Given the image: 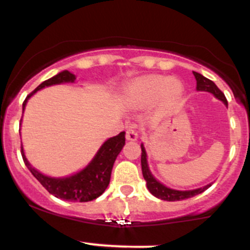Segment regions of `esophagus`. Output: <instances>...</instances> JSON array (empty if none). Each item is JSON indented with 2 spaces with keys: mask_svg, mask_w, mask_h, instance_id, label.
Returning a JSON list of instances; mask_svg holds the SVG:
<instances>
[{
  "mask_svg": "<svg viewBox=\"0 0 250 250\" xmlns=\"http://www.w3.org/2000/svg\"><path fill=\"white\" fill-rule=\"evenodd\" d=\"M125 138H127V140L129 141H135L138 140V138H139V135H138V132L135 129H128L127 133H125Z\"/></svg>",
  "mask_w": 250,
  "mask_h": 250,
  "instance_id": "obj_1",
  "label": "esophagus"
}]
</instances>
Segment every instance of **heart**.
<instances>
[{
    "label": "heart",
    "instance_id": "obj_1",
    "mask_svg": "<svg viewBox=\"0 0 250 250\" xmlns=\"http://www.w3.org/2000/svg\"><path fill=\"white\" fill-rule=\"evenodd\" d=\"M184 93V84L178 78L147 75L130 82L125 88L121 102L127 107H144L156 99L162 104H172Z\"/></svg>",
    "mask_w": 250,
    "mask_h": 250
}]
</instances>
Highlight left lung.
Masks as SVG:
<instances>
[{"label": "left lung", "mask_w": 250, "mask_h": 250, "mask_svg": "<svg viewBox=\"0 0 250 250\" xmlns=\"http://www.w3.org/2000/svg\"><path fill=\"white\" fill-rule=\"evenodd\" d=\"M193 76L196 78V82H197V87L196 89L198 92H208L210 94H213L216 99H219L220 102H223L224 104L228 106V100H226L224 93L216 87L215 83L213 81L208 80L204 76H202L198 72L193 71ZM141 170H143V176L146 181V186H147V190L152 193L155 197L160 198L163 201H169V202H174V201H183L186 198H191L196 195H200L203 191H206L207 188H210L211 184L203 186V188H195V190H175V188H170L168 186H166L165 184L161 183L160 180L153 176V174L151 173L150 167H148L147 163V153H146L145 146L141 143Z\"/></svg>", "instance_id": "8db88e82"}]
</instances>
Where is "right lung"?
<instances>
[{
  "label": "right lung",
  "mask_w": 250,
  "mask_h": 250,
  "mask_svg": "<svg viewBox=\"0 0 250 250\" xmlns=\"http://www.w3.org/2000/svg\"><path fill=\"white\" fill-rule=\"evenodd\" d=\"M76 81V76L72 72L64 70L55 76L50 77L49 80L42 82L31 94H29L22 103V112L27 104V100L32 97L36 92L54 84H62V83H74ZM22 118V117H21ZM21 123V121H20ZM125 144V133L121 132L116 137L109 138L104 141L94 157L89 163L85 166L80 172L71 174L62 178H54V176L46 175V174L39 172L35 167L30 165L25 156L24 147L21 145V156L24 160L25 166L31 172L32 175L41 183V185L49 193L54 195L57 198H62L64 201H71V202H89L95 200L100 195L104 193L106 188L109 186L111 170H112L113 163L116 158L122 151Z\"/></svg>",
  "instance_id": "right-lung-1"
}]
</instances>
